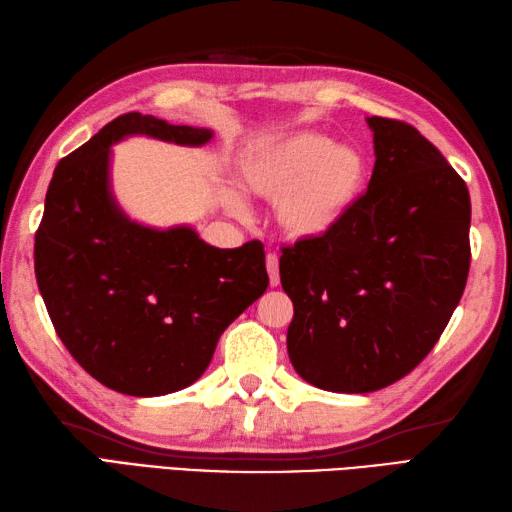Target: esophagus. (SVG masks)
Masks as SVG:
<instances>
[{"mask_svg": "<svg viewBox=\"0 0 512 512\" xmlns=\"http://www.w3.org/2000/svg\"><path fill=\"white\" fill-rule=\"evenodd\" d=\"M266 268H268L270 286L277 288L279 286V257L275 253H268L266 255Z\"/></svg>", "mask_w": 512, "mask_h": 512, "instance_id": "1", "label": "esophagus"}]
</instances>
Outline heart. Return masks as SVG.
Returning a JSON list of instances; mask_svg holds the SVG:
<instances>
[{
    "label": "heart",
    "mask_w": 512,
    "mask_h": 512,
    "mask_svg": "<svg viewBox=\"0 0 512 512\" xmlns=\"http://www.w3.org/2000/svg\"><path fill=\"white\" fill-rule=\"evenodd\" d=\"M237 180L244 191L275 202L281 233L308 242L332 233L352 213L367 187V158L356 145L299 132L248 149Z\"/></svg>",
    "instance_id": "1"
}]
</instances>
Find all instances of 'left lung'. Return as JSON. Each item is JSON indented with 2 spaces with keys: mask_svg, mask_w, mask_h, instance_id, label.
<instances>
[{
  "mask_svg": "<svg viewBox=\"0 0 512 512\" xmlns=\"http://www.w3.org/2000/svg\"><path fill=\"white\" fill-rule=\"evenodd\" d=\"M374 171L332 233L281 246L288 356L310 385L367 394L422 363L471 268V198L438 147L396 118H367Z\"/></svg>",
  "mask_w": 512,
  "mask_h": 512,
  "instance_id": "8db88e82",
  "label": "left lung"
}]
</instances>
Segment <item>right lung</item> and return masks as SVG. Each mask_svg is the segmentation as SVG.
I'll return each instance as SVG.
<instances>
[{"label":"right lung","instance_id":"obj_1","mask_svg":"<svg viewBox=\"0 0 512 512\" xmlns=\"http://www.w3.org/2000/svg\"><path fill=\"white\" fill-rule=\"evenodd\" d=\"M147 134L202 145L209 129L127 112L65 156L35 233V277L65 350L99 383L162 396L195 383L222 332L268 288L264 244L213 248L191 228L129 222L107 189L110 145Z\"/></svg>","mask_w":512,"mask_h":512}]
</instances>
